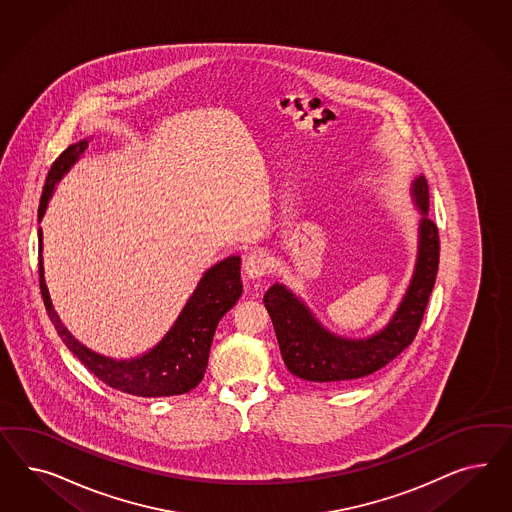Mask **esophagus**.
Listing matches in <instances>:
<instances>
[{
    "mask_svg": "<svg viewBox=\"0 0 512 512\" xmlns=\"http://www.w3.org/2000/svg\"><path fill=\"white\" fill-rule=\"evenodd\" d=\"M268 270V261L261 253H251L244 261V274L248 279L263 278Z\"/></svg>",
    "mask_w": 512,
    "mask_h": 512,
    "instance_id": "esophagus-1",
    "label": "esophagus"
}]
</instances>
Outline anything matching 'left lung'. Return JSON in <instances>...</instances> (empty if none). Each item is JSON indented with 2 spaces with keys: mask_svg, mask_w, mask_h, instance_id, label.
Listing matches in <instances>:
<instances>
[{
  "mask_svg": "<svg viewBox=\"0 0 512 512\" xmlns=\"http://www.w3.org/2000/svg\"><path fill=\"white\" fill-rule=\"evenodd\" d=\"M411 197L419 210L417 263L400 306L387 325L368 338H345L317 321L300 296L283 283L264 293V308L276 330L287 370L311 383L341 385L381 370L415 340L439 266V234L428 219L430 193L420 174L411 182Z\"/></svg>",
  "mask_w": 512,
  "mask_h": 512,
  "instance_id": "1",
  "label": "left lung"
}]
</instances>
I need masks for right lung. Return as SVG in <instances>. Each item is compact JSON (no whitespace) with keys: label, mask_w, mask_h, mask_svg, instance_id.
Returning <instances> with one entry per match:
<instances>
[{"label":"right lung","mask_w":512,"mask_h":512,"mask_svg":"<svg viewBox=\"0 0 512 512\" xmlns=\"http://www.w3.org/2000/svg\"><path fill=\"white\" fill-rule=\"evenodd\" d=\"M90 140L71 144L50 167L47 184L39 202V221L47 212L48 201L56 184L84 154ZM39 283L45 300L48 317L67 349L101 379L105 385L122 390L125 394L142 398H161L186 394L197 387L208 366L210 345L216 334L217 323L233 308L242 295L240 281V257L233 255L214 264L202 274L193 295L187 298L186 306L172 323L169 332L155 343L152 349L133 358H110L99 355L80 341L63 326L62 319L52 306L45 266H43V231L39 227Z\"/></svg>","instance_id":"right-lung-1"}]
</instances>
